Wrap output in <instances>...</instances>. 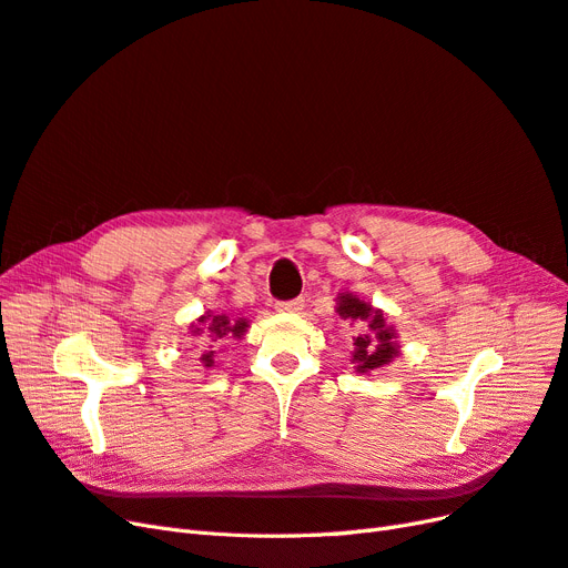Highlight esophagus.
Instances as JSON below:
<instances>
[{
    "instance_id": "obj_1",
    "label": "esophagus",
    "mask_w": 568,
    "mask_h": 568,
    "mask_svg": "<svg viewBox=\"0 0 568 568\" xmlns=\"http://www.w3.org/2000/svg\"><path fill=\"white\" fill-rule=\"evenodd\" d=\"M305 307V301L303 298H294V301H282L277 303V311L280 313H301Z\"/></svg>"
}]
</instances>
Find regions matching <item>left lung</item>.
<instances>
[{
    "mask_svg": "<svg viewBox=\"0 0 568 568\" xmlns=\"http://www.w3.org/2000/svg\"><path fill=\"white\" fill-rule=\"evenodd\" d=\"M336 313L341 320H351L365 334L353 336V365L359 374L386 367L398 355V343H395V329L384 320V313L376 311L369 303L359 301L353 294H338Z\"/></svg>",
    "mask_w": 568,
    "mask_h": 568,
    "instance_id": "obj_1",
    "label": "left lung"
}]
</instances>
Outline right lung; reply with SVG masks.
<instances>
[{
	"label": "right lung",
	"mask_w": 568,
	"mask_h": 568,
	"mask_svg": "<svg viewBox=\"0 0 568 568\" xmlns=\"http://www.w3.org/2000/svg\"><path fill=\"white\" fill-rule=\"evenodd\" d=\"M199 324H203V329L209 332L211 341H217V338H242L244 332L248 329V322L246 320H230L227 315H213V313H205L199 317ZM201 326H196L194 334H203ZM211 348V346H209ZM215 351H203L201 355V363L203 367H213L215 365Z\"/></svg>",
	"instance_id": "right-lung-1"
}]
</instances>
